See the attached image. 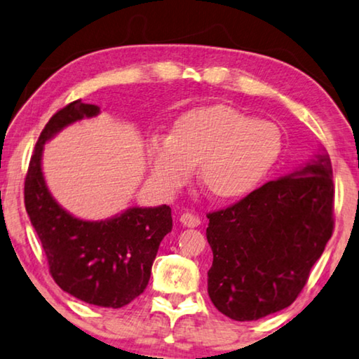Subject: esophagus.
I'll return each mask as SVG.
<instances>
[{
    "mask_svg": "<svg viewBox=\"0 0 359 359\" xmlns=\"http://www.w3.org/2000/svg\"><path fill=\"white\" fill-rule=\"evenodd\" d=\"M180 222H181V224L186 226V228H197V226L202 223V219H201V217H197V215H194V213L186 212L181 215Z\"/></svg>",
    "mask_w": 359,
    "mask_h": 359,
    "instance_id": "1",
    "label": "esophagus"
}]
</instances>
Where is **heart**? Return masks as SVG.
<instances>
[{"label": "heart", "instance_id": "1", "mask_svg": "<svg viewBox=\"0 0 359 359\" xmlns=\"http://www.w3.org/2000/svg\"><path fill=\"white\" fill-rule=\"evenodd\" d=\"M283 152L278 125L231 106L194 109L176 120L172 135L149 137L146 154L152 181L163 194L198 180L217 201L249 196Z\"/></svg>", "mask_w": 359, "mask_h": 359}]
</instances>
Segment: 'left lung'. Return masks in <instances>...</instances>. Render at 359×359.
Instances as JSON below:
<instances>
[{"label": "left lung", "mask_w": 359, "mask_h": 359, "mask_svg": "<svg viewBox=\"0 0 359 359\" xmlns=\"http://www.w3.org/2000/svg\"><path fill=\"white\" fill-rule=\"evenodd\" d=\"M213 252L208 295L234 321L287 308L305 287L334 229V181L327 154L207 215Z\"/></svg>", "instance_id": "8db88e82"}]
</instances>
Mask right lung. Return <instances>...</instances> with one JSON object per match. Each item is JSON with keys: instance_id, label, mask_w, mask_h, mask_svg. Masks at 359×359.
I'll return each mask as SVG.
<instances>
[{"instance_id": "1", "label": "right lung", "mask_w": 359, "mask_h": 359, "mask_svg": "<svg viewBox=\"0 0 359 359\" xmlns=\"http://www.w3.org/2000/svg\"><path fill=\"white\" fill-rule=\"evenodd\" d=\"M97 114V106L79 99L49 118L25 176V208L59 287L90 305L122 308L147 287L158 245L173 228L172 208L131 207L109 219L86 222L59 205L41 170L46 142L67 125Z\"/></svg>"}]
</instances>
